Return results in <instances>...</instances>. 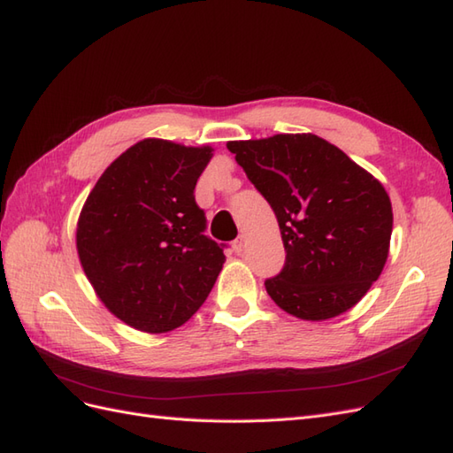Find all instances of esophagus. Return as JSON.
<instances>
[{
    "mask_svg": "<svg viewBox=\"0 0 453 453\" xmlns=\"http://www.w3.org/2000/svg\"><path fill=\"white\" fill-rule=\"evenodd\" d=\"M243 237H237L235 242L232 243V249H234V253H237V255H242L243 253Z\"/></svg>",
    "mask_w": 453,
    "mask_h": 453,
    "instance_id": "1",
    "label": "esophagus"
}]
</instances>
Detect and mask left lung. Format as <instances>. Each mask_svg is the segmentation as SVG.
<instances>
[{
  "label": "left lung",
  "instance_id": "left-lung-1",
  "mask_svg": "<svg viewBox=\"0 0 453 453\" xmlns=\"http://www.w3.org/2000/svg\"><path fill=\"white\" fill-rule=\"evenodd\" d=\"M249 180L274 210L286 249L265 288L297 319L349 311L378 280L393 229L381 182L315 134L227 142Z\"/></svg>",
  "mask_w": 453,
  "mask_h": 453
}]
</instances>
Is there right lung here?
Here are the masks:
<instances>
[{"label":"right lung","instance_id":"1","mask_svg":"<svg viewBox=\"0 0 453 453\" xmlns=\"http://www.w3.org/2000/svg\"><path fill=\"white\" fill-rule=\"evenodd\" d=\"M210 146L146 138L114 159L78 219L83 273L104 307L143 333H167L206 302L224 245L204 235L195 200Z\"/></svg>","mask_w":453,"mask_h":453}]
</instances>
